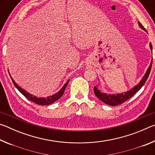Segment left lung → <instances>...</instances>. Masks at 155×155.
I'll use <instances>...</instances> for the list:
<instances>
[{
  "instance_id": "1",
  "label": "left lung",
  "mask_w": 155,
  "mask_h": 155,
  "mask_svg": "<svg viewBox=\"0 0 155 155\" xmlns=\"http://www.w3.org/2000/svg\"><path fill=\"white\" fill-rule=\"evenodd\" d=\"M139 26L146 31L145 28L143 27V25L141 24L140 22H138ZM150 47L151 50H153V46H152L151 43H150ZM152 63H153V60L151 61V64L150 66L148 68L147 71L146 72L145 75L142 77V79L139 83L137 85L135 86L133 89H131L129 91H127L125 93H122V94H104L103 92H101V91L98 90V88L96 87H94V91L95 95L98 97V98L101 100L102 102H103L104 103L107 104H109V105L111 106H117L119 105V104H121L124 103L125 101H127V100L130 99L131 97H132L134 94H135L137 91L140 90V89L142 87V86L144 85V83H146V81L148 78L149 74H150V70H151V67H152Z\"/></svg>"
}]
</instances>
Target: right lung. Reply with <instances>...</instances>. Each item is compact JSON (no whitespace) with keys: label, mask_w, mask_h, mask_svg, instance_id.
Instances as JSON below:
<instances>
[{"label":"right lung","mask_w":155,"mask_h":155,"mask_svg":"<svg viewBox=\"0 0 155 155\" xmlns=\"http://www.w3.org/2000/svg\"><path fill=\"white\" fill-rule=\"evenodd\" d=\"M10 77H11L12 80V82H13V83L14 84L15 87H16L18 90H19V91L21 94H22L23 95H24L28 100H29V101L33 102V103H35V104H40V105H48V104H51L52 103H53L55 101H57V100H59L63 96V94H64L65 89V87H67L68 84L69 83V81H70V79L68 80L67 81V83L64 85V87H63L61 89V90H60L58 91V92L54 94V95L48 96V97H46V98H38V97H36L35 96H33L32 94H30L29 93L27 92V91H26L25 90H23V89H22L20 87H19V86L18 85V84H16V83H15V81L12 78L11 76H10Z\"/></svg>","instance_id":"obj_1"}]
</instances>
